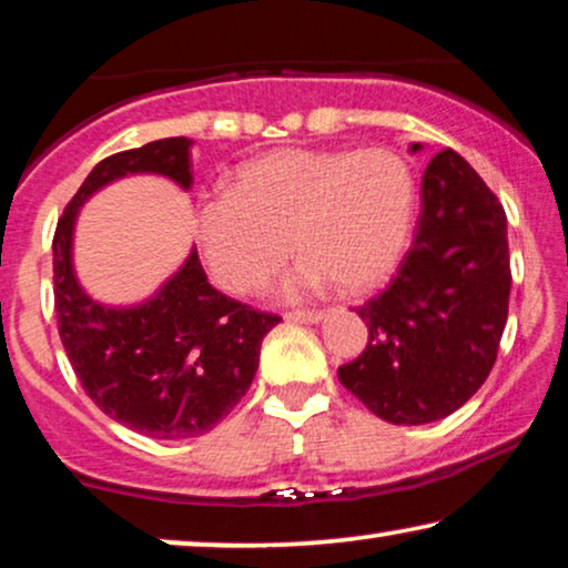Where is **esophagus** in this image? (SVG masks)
Here are the masks:
<instances>
[{
    "label": "esophagus",
    "instance_id": "34e87169",
    "mask_svg": "<svg viewBox=\"0 0 568 568\" xmlns=\"http://www.w3.org/2000/svg\"><path fill=\"white\" fill-rule=\"evenodd\" d=\"M286 320H292V323H320L323 320V312L320 310H294V312H286Z\"/></svg>",
    "mask_w": 568,
    "mask_h": 568
}]
</instances>
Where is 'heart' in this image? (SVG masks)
Here are the masks:
<instances>
[{"mask_svg": "<svg viewBox=\"0 0 568 568\" xmlns=\"http://www.w3.org/2000/svg\"><path fill=\"white\" fill-rule=\"evenodd\" d=\"M413 212V171L392 148H278L243 163L233 192L204 200L196 227L204 261L227 292L266 286L292 245L302 261L286 292L333 282L361 294L397 266Z\"/></svg>", "mask_w": 568, "mask_h": 568, "instance_id": "1", "label": "heart"}]
</instances>
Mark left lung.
Masks as SVG:
<instances>
[{
  "instance_id": "8db88e82",
  "label": "left lung",
  "mask_w": 568,
  "mask_h": 568,
  "mask_svg": "<svg viewBox=\"0 0 568 568\" xmlns=\"http://www.w3.org/2000/svg\"><path fill=\"white\" fill-rule=\"evenodd\" d=\"M509 284L503 204L446 148L425 169L423 212L397 274L356 307L368 343L338 368L341 384L394 425L456 413L495 366Z\"/></svg>"
}]
</instances>
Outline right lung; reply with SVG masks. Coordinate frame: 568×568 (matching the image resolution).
Masks as SVG:
<instances>
[{
    "instance_id": "add662e5",
    "label": "right lung",
    "mask_w": 568,
    "mask_h": 568,
    "mask_svg": "<svg viewBox=\"0 0 568 568\" xmlns=\"http://www.w3.org/2000/svg\"><path fill=\"white\" fill-rule=\"evenodd\" d=\"M189 148V138H163L106 155L65 204L53 235L55 317L77 379L104 415L161 440L194 438L233 413L256 376L261 341L282 317L217 292L196 248L155 300L102 307L73 276L71 233L79 204L112 179L151 171L192 186Z\"/></svg>"
}]
</instances>
